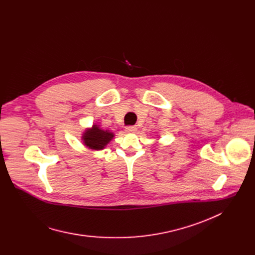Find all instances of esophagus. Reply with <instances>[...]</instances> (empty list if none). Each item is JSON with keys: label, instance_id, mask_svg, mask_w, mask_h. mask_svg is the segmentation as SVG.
Here are the masks:
<instances>
[{"label": "esophagus", "instance_id": "obj_1", "mask_svg": "<svg viewBox=\"0 0 255 255\" xmlns=\"http://www.w3.org/2000/svg\"><path fill=\"white\" fill-rule=\"evenodd\" d=\"M125 130H126V132H135L137 130V127L134 125H130V126H127L125 128Z\"/></svg>", "mask_w": 255, "mask_h": 255}]
</instances>
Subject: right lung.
I'll return each instance as SVG.
<instances>
[{"mask_svg": "<svg viewBox=\"0 0 255 255\" xmlns=\"http://www.w3.org/2000/svg\"><path fill=\"white\" fill-rule=\"evenodd\" d=\"M113 133L101 130L96 125L84 134V141L91 149H103L113 138Z\"/></svg>", "mask_w": 255, "mask_h": 255, "instance_id": "right-lung-1", "label": "right lung"}]
</instances>
